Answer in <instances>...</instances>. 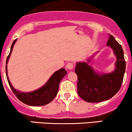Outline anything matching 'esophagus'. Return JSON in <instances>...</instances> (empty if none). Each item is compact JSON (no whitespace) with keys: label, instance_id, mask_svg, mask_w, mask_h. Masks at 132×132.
I'll return each mask as SVG.
<instances>
[{"label":"esophagus","instance_id":"esophagus-1","mask_svg":"<svg viewBox=\"0 0 132 132\" xmlns=\"http://www.w3.org/2000/svg\"><path fill=\"white\" fill-rule=\"evenodd\" d=\"M73 62H69V63H68L67 64H66V69H68V70H72L73 68Z\"/></svg>","mask_w":132,"mask_h":132}]
</instances>
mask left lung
<instances>
[{
  "label": "left lung",
  "mask_w": 132,
  "mask_h": 132,
  "mask_svg": "<svg viewBox=\"0 0 132 132\" xmlns=\"http://www.w3.org/2000/svg\"><path fill=\"white\" fill-rule=\"evenodd\" d=\"M107 45L112 48L117 60L116 68L112 73L98 74L87 62H77L76 65L78 94L86 102L107 101L113 97L121 88L126 68L123 48L113 35L109 36ZM87 61L90 63L91 59Z\"/></svg>",
  "instance_id": "left-lung-1"
}]
</instances>
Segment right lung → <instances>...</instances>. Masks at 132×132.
<instances>
[{
	"label": "right lung",
	"instance_id": "1",
	"mask_svg": "<svg viewBox=\"0 0 132 132\" xmlns=\"http://www.w3.org/2000/svg\"><path fill=\"white\" fill-rule=\"evenodd\" d=\"M16 40L17 39L14 40L12 45H11L10 53L7 58L6 66H5V73H6L7 79L8 83H9L11 90L19 101H21L22 102L26 104L29 105V106H41L50 103L56 96L58 92V89H59V83L63 78V77L65 75H66L67 71L65 70L64 68H61L57 71L51 76L47 82L43 87L38 88V90L31 92H22L16 90L12 87L10 81H9V78L7 77V64L8 61L10 57L12 48H13L15 42H16Z\"/></svg>",
	"mask_w": 132,
	"mask_h": 132
}]
</instances>
